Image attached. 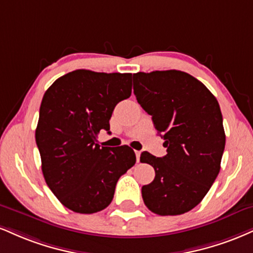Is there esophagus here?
Instances as JSON below:
<instances>
[{
	"label": "esophagus",
	"mask_w": 253,
	"mask_h": 253,
	"mask_svg": "<svg viewBox=\"0 0 253 253\" xmlns=\"http://www.w3.org/2000/svg\"><path fill=\"white\" fill-rule=\"evenodd\" d=\"M140 154H141V152L140 151H135V156H136V161H140Z\"/></svg>",
	"instance_id": "esophagus-1"
}]
</instances>
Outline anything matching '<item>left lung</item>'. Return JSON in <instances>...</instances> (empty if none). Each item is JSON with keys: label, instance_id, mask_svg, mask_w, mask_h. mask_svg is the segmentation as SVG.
I'll list each match as a JSON object with an SVG mask.
<instances>
[{"label": "left lung", "instance_id": "8db88e82", "mask_svg": "<svg viewBox=\"0 0 253 253\" xmlns=\"http://www.w3.org/2000/svg\"><path fill=\"white\" fill-rule=\"evenodd\" d=\"M133 89L167 148L163 158L140 156L156 171L141 188L145 205L159 215L191 211L220 171L225 132L217 99L199 80L175 69L133 74Z\"/></svg>", "mask_w": 253, "mask_h": 253}]
</instances>
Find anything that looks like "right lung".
I'll return each mask as SVG.
<instances>
[{
    "label": "right lung",
    "mask_w": 253,
    "mask_h": 253,
    "mask_svg": "<svg viewBox=\"0 0 253 253\" xmlns=\"http://www.w3.org/2000/svg\"><path fill=\"white\" fill-rule=\"evenodd\" d=\"M130 93V73L87 69L63 75L45 90L36 145L44 180L67 209L86 214L106 209L119 178L135 164L129 146L112 150L96 144L100 130H109L117 103Z\"/></svg>",
    "instance_id": "obj_1"
}]
</instances>
